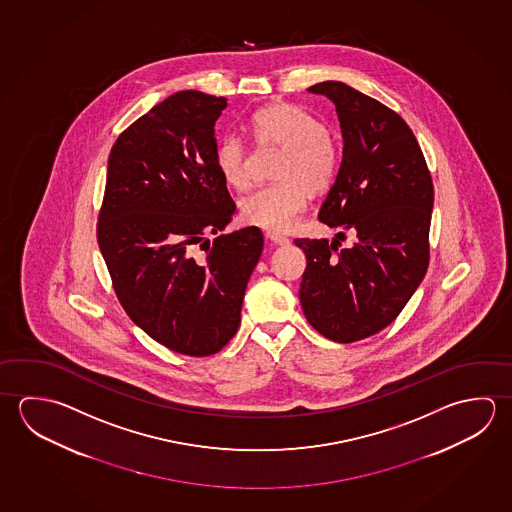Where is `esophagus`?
Segmentation results:
<instances>
[{
  "label": "esophagus",
  "instance_id": "esophagus-1",
  "mask_svg": "<svg viewBox=\"0 0 512 512\" xmlns=\"http://www.w3.org/2000/svg\"><path fill=\"white\" fill-rule=\"evenodd\" d=\"M268 239L273 244H277V246H282V244L289 243V239L284 237V235L277 234V232H268Z\"/></svg>",
  "mask_w": 512,
  "mask_h": 512
}]
</instances>
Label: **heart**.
<instances>
[{
	"instance_id": "b5f03b06",
	"label": "heart",
	"mask_w": 512,
	"mask_h": 512,
	"mask_svg": "<svg viewBox=\"0 0 512 512\" xmlns=\"http://www.w3.org/2000/svg\"><path fill=\"white\" fill-rule=\"evenodd\" d=\"M250 129L259 145L284 151L275 178L280 183L244 199L243 217L269 232H286L309 205L311 192L329 189L340 171V151L329 129L309 111L287 102H273L255 111ZM217 169L237 190L252 183L250 153L239 136L226 135L216 149Z\"/></svg>"
}]
</instances>
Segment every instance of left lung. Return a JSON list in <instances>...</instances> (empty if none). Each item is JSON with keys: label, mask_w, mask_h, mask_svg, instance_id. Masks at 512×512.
I'll list each match as a JSON object with an SVG mask.
<instances>
[{"label": "left lung", "mask_w": 512, "mask_h": 512, "mask_svg": "<svg viewBox=\"0 0 512 512\" xmlns=\"http://www.w3.org/2000/svg\"><path fill=\"white\" fill-rule=\"evenodd\" d=\"M307 91L336 106L343 138L340 171L318 219L358 239L343 250L336 239H296L307 259L300 304L325 338L352 343L394 322L426 275L433 183L395 111L343 82Z\"/></svg>", "instance_id": "8db88e82"}]
</instances>
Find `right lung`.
Listing matches in <instances>:
<instances>
[{"instance_id":"obj_1","label":"right lung","mask_w":512,"mask_h":512,"mask_svg":"<svg viewBox=\"0 0 512 512\" xmlns=\"http://www.w3.org/2000/svg\"><path fill=\"white\" fill-rule=\"evenodd\" d=\"M226 106L225 97L178 91L109 153L100 253L131 320L185 356L216 354L234 338L264 244L257 226L217 235L235 212L216 163Z\"/></svg>"}]
</instances>
